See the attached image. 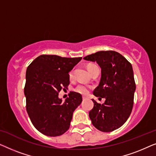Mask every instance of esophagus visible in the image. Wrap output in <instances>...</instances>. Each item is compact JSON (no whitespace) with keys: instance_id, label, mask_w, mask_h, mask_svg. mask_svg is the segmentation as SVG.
<instances>
[{"instance_id":"34e87169","label":"esophagus","mask_w":156,"mask_h":156,"mask_svg":"<svg viewBox=\"0 0 156 156\" xmlns=\"http://www.w3.org/2000/svg\"><path fill=\"white\" fill-rule=\"evenodd\" d=\"M82 99H83V100L87 99V97H82Z\"/></svg>"}]
</instances>
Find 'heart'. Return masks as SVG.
<instances>
[{
	"label": "heart",
	"instance_id": "b5f03b06",
	"mask_svg": "<svg viewBox=\"0 0 156 156\" xmlns=\"http://www.w3.org/2000/svg\"><path fill=\"white\" fill-rule=\"evenodd\" d=\"M94 65H87V69H88L89 67H90L91 66H92ZM72 76H73V72L71 71L69 72V77L72 78ZM90 87L88 86V85H86V84H79L78 86H76V87L75 89H74V90L76 92L81 94H83V95H86L89 92V91H90Z\"/></svg>",
	"mask_w": 156,
	"mask_h": 156
}]
</instances>
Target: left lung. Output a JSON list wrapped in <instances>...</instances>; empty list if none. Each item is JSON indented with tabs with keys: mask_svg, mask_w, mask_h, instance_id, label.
Masks as SVG:
<instances>
[{
	"mask_svg": "<svg viewBox=\"0 0 156 156\" xmlns=\"http://www.w3.org/2000/svg\"><path fill=\"white\" fill-rule=\"evenodd\" d=\"M84 59L97 62L101 67V80L93 94L105 99L102 104L92 99L89 118L99 131H114L127 121L133 108L136 84L131 64L115 51H99Z\"/></svg>",
	"mask_w": 156,
	"mask_h": 156,
	"instance_id": "obj_1",
	"label": "left lung"
}]
</instances>
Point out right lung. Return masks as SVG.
Segmentation results:
<instances>
[{
	"label": "right lung",
	"mask_w": 156,
	"mask_h": 156,
	"mask_svg": "<svg viewBox=\"0 0 156 156\" xmlns=\"http://www.w3.org/2000/svg\"><path fill=\"white\" fill-rule=\"evenodd\" d=\"M81 59L42 55L27 68L26 110L34 126L44 135L58 136L65 133L73 112L82 103V95L74 91L65 101L58 97L62 89H67L69 84V72Z\"/></svg>",
	"instance_id": "right-lung-1"
}]
</instances>
